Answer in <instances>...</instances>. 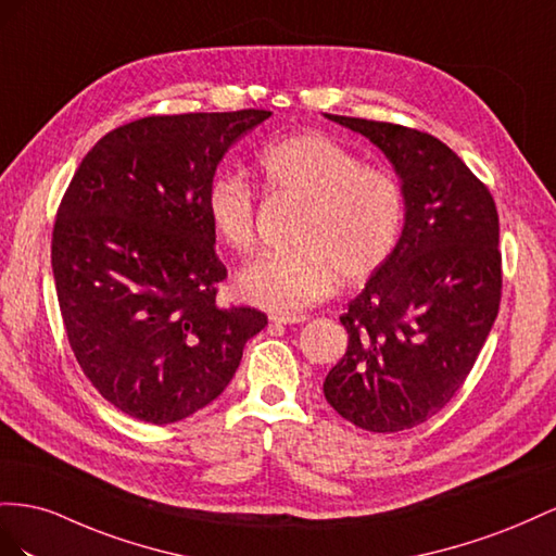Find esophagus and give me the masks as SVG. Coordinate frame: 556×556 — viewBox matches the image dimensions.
<instances>
[{
	"label": "esophagus",
	"instance_id": "1",
	"mask_svg": "<svg viewBox=\"0 0 556 556\" xmlns=\"http://www.w3.org/2000/svg\"><path fill=\"white\" fill-rule=\"evenodd\" d=\"M269 321L281 324V326H293V324L307 321V316L305 314H269Z\"/></svg>",
	"mask_w": 556,
	"mask_h": 556
}]
</instances>
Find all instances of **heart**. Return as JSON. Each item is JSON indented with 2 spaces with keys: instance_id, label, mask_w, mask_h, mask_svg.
<instances>
[{
  "instance_id": "b5f03b06",
  "label": "heart",
  "mask_w": 556,
  "mask_h": 556,
  "mask_svg": "<svg viewBox=\"0 0 556 556\" xmlns=\"http://www.w3.org/2000/svg\"><path fill=\"white\" fill-rule=\"evenodd\" d=\"M269 195L303 204L291 242L244 267L235 291L275 314H295L324 300L338 279L372 277L393 253L403 230V190L391 174L363 167L361 157L316 132L291 135L258 155ZM204 212L212 232L235 253L256 242V193L242 177H216Z\"/></svg>"
}]
</instances>
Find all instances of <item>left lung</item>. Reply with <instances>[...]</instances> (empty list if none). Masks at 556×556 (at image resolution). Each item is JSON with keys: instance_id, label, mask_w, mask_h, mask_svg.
Returning a JSON list of instances; mask_svg holds the SVG:
<instances>
[{"instance_id": "8db88e82", "label": "left lung", "mask_w": 556, "mask_h": 556, "mask_svg": "<svg viewBox=\"0 0 556 556\" xmlns=\"http://www.w3.org/2000/svg\"><path fill=\"white\" fill-rule=\"evenodd\" d=\"M370 139L401 179L405 218L389 261L346 312V352L324 395L372 433L417 426L462 389L501 303L498 214L486 186L440 139L326 114Z\"/></svg>"}]
</instances>
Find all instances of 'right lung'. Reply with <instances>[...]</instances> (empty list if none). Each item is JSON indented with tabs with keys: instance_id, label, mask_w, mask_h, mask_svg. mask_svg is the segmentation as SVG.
<instances>
[{
	"instance_id": "add662e5",
	"label": "right lung",
	"mask_w": 556,
	"mask_h": 556,
	"mask_svg": "<svg viewBox=\"0 0 556 556\" xmlns=\"http://www.w3.org/2000/svg\"><path fill=\"white\" fill-rule=\"evenodd\" d=\"M265 109L149 116L104 135L60 202L51 263L78 366L125 415L181 421L226 391L253 307H218L226 279L204 198Z\"/></svg>"
}]
</instances>
